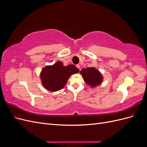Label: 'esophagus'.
<instances>
[{"mask_svg": "<svg viewBox=\"0 0 147 147\" xmlns=\"http://www.w3.org/2000/svg\"><path fill=\"white\" fill-rule=\"evenodd\" d=\"M76 66H77V67L80 70V65H79V64H77Z\"/></svg>", "mask_w": 147, "mask_h": 147, "instance_id": "obj_1", "label": "esophagus"}]
</instances>
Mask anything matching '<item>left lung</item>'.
<instances>
[{
    "label": "left lung",
    "mask_w": 147,
    "mask_h": 147,
    "mask_svg": "<svg viewBox=\"0 0 147 147\" xmlns=\"http://www.w3.org/2000/svg\"><path fill=\"white\" fill-rule=\"evenodd\" d=\"M84 81L89 86L94 88L99 85L103 80V77L99 71L94 67H87L80 71Z\"/></svg>",
    "instance_id": "8db88e82"
}]
</instances>
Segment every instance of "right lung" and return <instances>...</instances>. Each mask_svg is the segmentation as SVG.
Here are the masks:
<instances>
[{"instance_id":"obj_1","label":"right lung","mask_w":147,"mask_h":147,"mask_svg":"<svg viewBox=\"0 0 147 147\" xmlns=\"http://www.w3.org/2000/svg\"><path fill=\"white\" fill-rule=\"evenodd\" d=\"M78 72L79 69L75 65L70 64L64 66L62 62L57 61L42 70L40 79L42 85L50 91H59L64 87L71 75Z\"/></svg>"}]
</instances>
